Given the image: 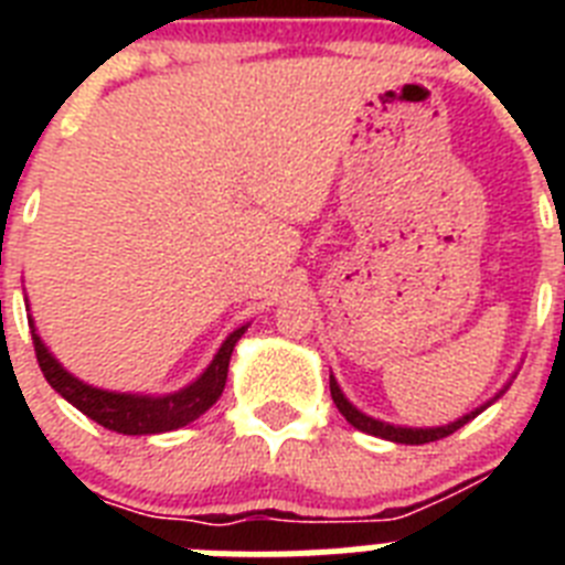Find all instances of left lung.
Returning <instances> with one entry per match:
<instances>
[{
    "instance_id": "obj_1",
    "label": "left lung",
    "mask_w": 565,
    "mask_h": 565,
    "mask_svg": "<svg viewBox=\"0 0 565 565\" xmlns=\"http://www.w3.org/2000/svg\"><path fill=\"white\" fill-rule=\"evenodd\" d=\"M515 379V376H512ZM512 379H509L507 384H503V391H498L495 396L489 398L487 404H481V407H476L472 413H467V416L456 418V422L450 424H441V427H402V424H391V422H379V418L367 416V413H362L356 407V404L348 402V396L342 393V387H339V382L333 379L331 373V396H333V404L339 407V413H342L344 418H348V424L351 427H356V430L367 433V436H376V438H384V441H396V444H430V441H438V438H447L452 436L456 430H461L463 424L472 422V418L478 416V413H483L492 402H498V398L507 393V387L512 384Z\"/></svg>"
}]
</instances>
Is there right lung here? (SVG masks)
Instances as JSON below:
<instances>
[{"label":"right lung","mask_w":565,"mask_h":565,"mask_svg":"<svg viewBox=\"0 0 565 565\" xmlns=\"http://www.w3.org/2000/svg\"><path fill=\"white\" fill-rule=\"evenodd\" d=\"M28 322L30 333H33L39 367H42L50 387L62 398H67L87 418H93V422H98L113 433H124V436H154V433L186 427L189 422L201 418L221 398L223 387H226L234 344L248 331V326H239L237 331L228 333L221 348H217V353H214L212 362H209L206 371L194 382H189L186 387L174 393H163V396H149V393L102 391V387L82 382L78 376L64 371V364L47 351V344L42 342L36 326H33V317H28Z\"/></svg>","instance_id":"right-lung-1"}]
</instances>
